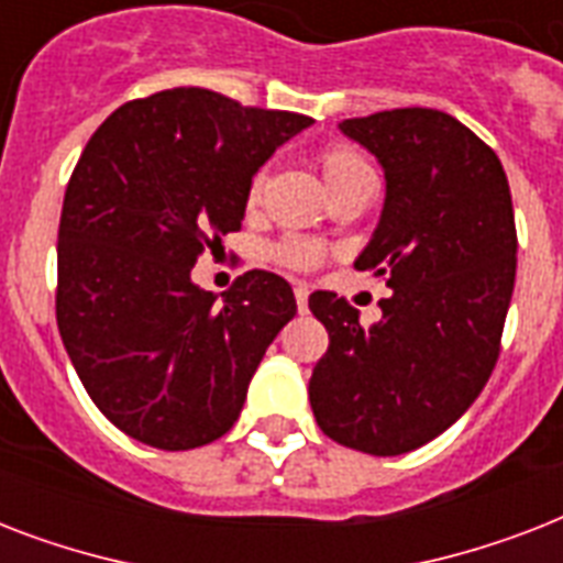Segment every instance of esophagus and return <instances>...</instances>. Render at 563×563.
<instances>
[{
	"instance_id": "esophagus-1",
	"label": "esophagus",
	"mask_w": 563,
	"mask_h": 563,
	"mask_svg": "<svg viewBox=\"0 0 563 563\" xmlns=\"http://www.w3.org/2000/svg\"><path fill=\"white\" fill-rule=\"evenodd\" d=\"M295 300H298L300 312H307V300H309V286H307V283H295Z\"/></svg>"
}]
</instances>
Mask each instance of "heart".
<instances>
[{"instance_id":"heart-1","label":"heart","mask_w":563,"mask_h":563,"mask_svg":"<svg viewBox=\"0 0 563 563\" xmlns=\"http://www.w3.org/2000/svg\"><path fill=\"white\" fill-rule=\"evenodd\" d=\"M316 163H318V169H321V178H324L330 195H339L344 192V189L362 187V184H374L371 163L362 157V152H356V148L347 143L321 145L316 154ZM265 180H268V172L265 169H256L254 175H251L245 189L247 207H256V203H260V198H263L265 192ZM268 256H272L277 265H283V268L309 272V268H316V265L324 260V247L318 245V242H312V239L286 236L268 247Z\"/></svg>"}]
</instances>
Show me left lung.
<instances>
[{
	"mask_svg": "<svg viewBox=\"0 0 563 563\" xmlns=\"http://www.w3.org/2000/svg\"><path fill=\"white\" fill-rule=\"evenodd\" d=\"M342 131L385 169L383 219L356 272L391 295L376 324H360L335 291L309 295L330 333L309 402L335 444L400 455L453 427L497 365L515 291V207L494 148L450 113L379 110L344 119Z\"/></svg>",
	"mask_w": 563,
	"mask_h": 563,
	"instance_id": "8db88e82",
	"label": "left lung"
}]
</instances>
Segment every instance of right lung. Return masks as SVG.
Segmentation results:
<instances>
[{"label": "right lung", "mask_w": 563, "mask_h": 563, "mask_svg": "<svg viewBox=\"0 0 563 563\" xmlns=\"http://www.w3.org/2000/svg\"><path fill=\"white\" fill-rule=\"evenodd\" d=\"M309 122L175 87L125 101L90 136L60 210L55 316L90 400L125 435L192 450L236 423L298 303L263 268L221 303L189 272L242 228L251 175Z\"/></svg>", "instance_id": "obj_1"}]
</instances>
